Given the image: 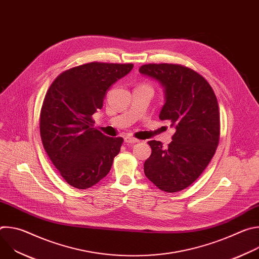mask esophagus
<instances>
[{
    "label": "esophagus",
    "mask_w": 259,
    "mask_h": 259,
    "mask_svg": "<svg viewBox=\"0 0 259 259\" xmlns=\"http://www.w3.org/2000/svg\"><path fill=\"white\" fill-rule=\"evenodd\" d=\"M125 142L128 143V144H134V143L139 142V140L136 139V138H133L131 136H127V137H125Z\"/></svg>",
    "instance_id": "esophagus-1"
}]
</instances>
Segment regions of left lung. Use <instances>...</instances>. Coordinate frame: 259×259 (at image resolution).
Returning <instances> with one entry per match:
<instances>
[{"mask_svg":"<svg viewBox=\"0 0 259 259\" xmlns=\"http://www.w3.org/2000/svg\"><path fill=\"white\" fill-rule=\"evenodd\" d=\"M139 72L163 88L165 103L159 118L175 129L167 147L161 141H149L152 155L144 162V174L161 191H182L202 174L215 154L220 133L216 96L201 75L186 66L144 64Z\"/></svg>","mask_w":259,"mask_h":259,"instance_id":"1","label":"left lung"}]
</instances>
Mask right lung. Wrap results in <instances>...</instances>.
Instances as JSON below:
<instances>
[{
    "instance_id": "add662e5",
    "label": "right lung",
    "mask_w": 259,
    "mask_h": 259,
    "mask_svg": "<svg viewBox=\"0 0 259 259\" xmlns=\"http://www.w3.org/2000/svg\"><path fill=\"white\" fill-rule=\"evenodd\" d=\"M132 68V63L90 62L63 71L48 89L41 109V138L69 186L89 189L112 168L123 138L93 128L92 116L102 107L110 86Z\"/></svg>"
}]
</instances>
